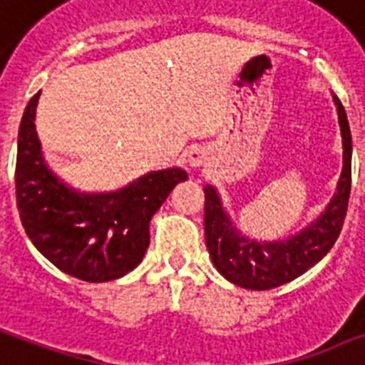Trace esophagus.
Listing matches in <instances>:
<instances>
[{"label": "esophagus", "mask_w": 365, "mask_h": 365, "mask_svg": "<svg viewBox=\"0 0 365 365\" xmlns=\"http://www.w3.org/2000/svg\"><path fill=\"white\" fill-rule=\"evenodd\" d=\"M185 157H187L189 166L199 168V166H202L205 160H207V153H205V149H201V147H191V149L185 153Z\"/></svg>", "instance_id": "esophagus-1"}]
</instances>
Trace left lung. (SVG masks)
Segmentation results:
<instances>
[{"mask_svg":"<svg viewBox=\"0 0 365 365\" xmlns=\"http://www.w3.org/2000/svg\"><path fill=\"white\" fill-rule=\"evenodd\" d=\"M339 126L343 135V172L333 199L316 222L302 232L285 241H252L241 235L237 227L222 207L218 193L212 185L205 187V237L207 247L220 274L227 282L252 291L279 287L293 282L318 264L331 250L343 230L344 216L350 197V158H352V138H350L346 113L337 96Z\"/></svg>","mask_w":365,"mask_h":365,"instance_id":"left-lung-1","label":"left lung"}]
</instances>
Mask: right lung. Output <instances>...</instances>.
<instances>
[{
	"mask_svg": "<svg viewBox=\"0 0 365 365\" xmlns=\"http://www.w3.org/2000/svg\"><path fill=\"white\" fill-rule=\"evenodd\" d=\"M40 93L28 101L19 128L15 185L24 232L61 272L90 283L118 279L143 260L153 214L187 172H149L113 193L66 187L41 157L34 124Z\"/></svg>",
	"mask_w": 365,
	"mask_h": 365,
	"instance_id": "right-lung-1",
	"label": "right lung"
}]
</instances>
